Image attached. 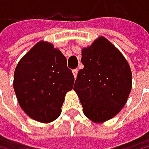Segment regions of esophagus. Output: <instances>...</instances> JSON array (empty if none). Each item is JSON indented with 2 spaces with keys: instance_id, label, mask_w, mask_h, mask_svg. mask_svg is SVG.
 <instances>
[{
  "instance_id": "esophagus-1",
  "label": "esophagus",
  "mask_w": 149,
  "mask_h": 149,
  "mask_svg": "<svg viewBox=\"0 0 149 149\" xmlns=\"http://www.w3.org/2000/svg\"><path fill=\"white\" fill-rule=\"evenodd\" d=\"M77 73H78V70H77V69L73 70V74H74V77H76V76H77Z\"/></svg>"
}]
</instances>
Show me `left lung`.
Segmentation results:
<instances>
[{"instance_id":"left-lung-1","label":"left lung","mask_w":149,"mask_h":149,"mask_svg":"<svg viewBox=\"0 0 149 149\" xmlns=\"http://www.w3.org/2000/svg\"><path fill=\"white\" fill-rule=\"evenodd\" d=\"M81 62L74 89L83 113L95 123L118 115L127 102L132 89V71L121 52L100 36L82 49Z\"/></svg>"}]
</instances>
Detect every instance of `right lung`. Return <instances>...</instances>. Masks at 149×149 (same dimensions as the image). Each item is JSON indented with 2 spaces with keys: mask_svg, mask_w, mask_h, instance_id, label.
<instances>
[{
  "mask_svg": "<svg viewBox=\"0 0 149 149\" xmlns=\"http://www.w3.org/2000/svg\"><path fill=\"white\" fill-rule=\"evenodd\" d=\"M74 77L64 55L48 42L37 43L16 67L14 89L31 118L42 123L57 119Z\"/></svg>",
  "mask_w": 149,
  "mask_h": 149,
  "instance_id": "1",
  "label": "right lung"
}]
</instances>
